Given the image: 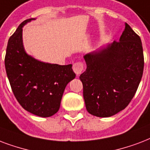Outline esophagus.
<instances>
[{"instance_id":"obj_1","label":"esophagus","mask_w":150,"mask_h":150,"mask_svg":"<svg viewBox=\"0 0 150 150\" xmlns=\"http://www.w3.org/2000/svg\"><path fill=\"white\" fill-rule=\"evenodd\" d=\"M73 69L74 73L78 76L83 72V63L82 62H76L73 65Z\"/></svg>"}]
</instances>
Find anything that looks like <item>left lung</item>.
Segmentation results:
<instances>
[{
	"label": "left lung",
	"mask_w": 150,
	"mask_h": 150,
	"mask_svg": "<svg viewBox=\"0 0 150 150\" xmlns=\"http://www.w3.org/2000/svg\"><path fill=\"white\" fill-rule=\"evenodd\" d=\"M87 69L80 76L86 109L109 117L127 107L134 96L144 69L141 38L125 23L119 41L84 55Z\"/></svg>",
	"instance_id": "8db88e82"
}]
</instances>
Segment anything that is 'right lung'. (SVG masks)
Segmentation results:
<instances>
[{"instance_id": "1", "label": "right lung", "mask_w": 150, "mask_h": 150, "mask_svg": "<svg viewBox=\"0 0 150 150\" xmlns=\"http://www.w3.org/2000/svg\"><path fill=\"white\" fill-rule=\"evenodd\" d=\"M23 21L10 37L4 65L11 90L24 110L38 117H48L58 112L65 88L75 78L72 65L60 66L39 62L24 51Z\"/></svg>"}]
</instances>
